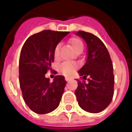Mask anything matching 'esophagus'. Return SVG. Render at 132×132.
<instances>
[{
    "instance_id": "34e87169",
    "label": "esophagus",
    "mask_w": 132,
    "mask_h": 132,
    "mask_svg": "<svg viewBox=\"0 0 132 132\" xmlns=\"http://www.w3.org/2000/svg\"><path fill=\"white\" fill-rule=\"evenodd\" d=\"M65 80H66L67 81H69L70 80V78H68V77H65Z\"/></svg>"
}]
</instances>
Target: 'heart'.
<instances>
[{"label": "heart", "mask_w": 132, "mask_h": 132, "mask_svg": "<svg viewBox=\"0 0 132 132\" xmlns=\"http://www.w3.org/2000/svg\"><path fill=\"white\" fill-rule=\"evenodd\" d=\"M69 43L72 49L76 53L77 52H81L83 51L84 45L82 41L79 38L74 37V38L70 39L69 40ZM59 45H56L54 49V56L56 58H57L59 56ZM77 68V64L73 62H65L62 64H60L59 70V71L63 73L65 76H69L72 74L74 72V70Z\"/></svg>", "instance_id": "b5f03b06"}]
</instances>
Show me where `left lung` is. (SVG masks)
Wrapping results in <instances>:
<instances>
[{
	"label": "left lung",
	"instance_id": "obj_1",
	"mask_svg": "<svg viewBox=\"0 0 132 132\" xmlns=\"http://www.w3.org/2000/svg\"><path fill=\"white\" fill-rule=\"evenodd\" d=\"M75 34L87 44V60L79 70V75L88 83L78 81L75 91L79 106L90 113H98L111 103L114 94L113 65L105 45L93 34L79 31Z\"/></svg>",
	"mask_w": 132,
	"mask_h": 132
}]
</instances>
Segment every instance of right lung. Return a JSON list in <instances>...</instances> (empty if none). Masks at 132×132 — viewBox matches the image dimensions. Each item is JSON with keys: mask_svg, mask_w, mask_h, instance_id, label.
<instances>
[{"mask_svg": "<svg viewBox=\"0 0 132 132\" xmlns=\"http://www.w3.org/2000/svg\"><path fill=\"white\" fill-rule=\"evenodd\" d=\"M68 31L45 30L29 37L21 49L19 81L25 103L37 114H47L59 105L66 85L63 76L50 82L45 73L51 69L54 49Z\"/></svg>", "mask_w": 132, "mask_h": 132, "instance_id": "right-lung-1", "label": "right lung"}]
</instances>
